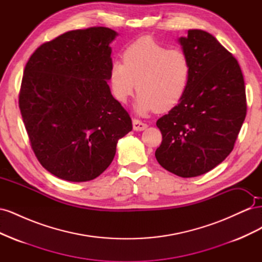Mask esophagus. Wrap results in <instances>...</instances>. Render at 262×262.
I'll return each mask as SVG.
<instances>
[{"mask_svg":"<svg viewBox=\"0 0 262 262\" xmlns=\"http://www.w3.org/2000/svg\"><path fill=\"white\" fill-rule=\"evenodd\" d=\"M147 128V124L142 122L139 119H133V129L136 131H143Z\"/></svg>","mask_w":262,"mask_h":262,"instance_id":"obj_1","label":"esophagus"}]
</instances>
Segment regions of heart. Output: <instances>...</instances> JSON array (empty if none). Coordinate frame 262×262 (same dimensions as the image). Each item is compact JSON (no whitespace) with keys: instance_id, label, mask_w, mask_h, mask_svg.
<instances>
[{"instance_id":"1","label":"heart","mask_w":262,"mask_h":262,"mask_svg":"<svg viewBox=\"0 0 262 262\" xmlns=\"http://www.w3.org/2000/svg\"><path fill=\"white\" fill-rule=\"evenodd\" d=\"M190 80V62L178 48H168L150 37L132 42L122 53V63L114 62L109 71L114 97L124 102L139 93L140 113L168 112L184 97Z\"/></svg>"}]
</instances>
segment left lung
<instances>
[{
	"instance_id": "obj_1",
	"label": "left lung",
	"mask_w": 262,
	"mask_h": 262,
	"mask_svg": "<svg viewBox=\"0 0 262 262\" xmlns=\"http://www.w3.org/2000/svg\"><path fill=\"white\" fill-rule=\"evenodd\" d=\"M179 42L190 62V80L179 104L158 119L162 144L155 156L179 177L213 169L232 152L247 114L238 62L207 31L188 30Z\"/></svg>"
}]
</instances>
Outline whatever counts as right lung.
Masks as SVG:
<instances>
[{
    "mask_svg": "<svg viewBox=\"0 0 262 262\" xmlns=\"http://www.w3.org/2000/svg\"><path fill=\"white\" fill-rule=\"evenodd\" d=\"M116 36L107 27L67 31L39 46L24 70L18 104L30 146L61 179L98 177L112 164L118 140L132 130L107 84Z\"/></svg>",
    "mask_w": 262,
    "mask_h": 262,
    "instance_id": "add662e5",
    "label": "right lung"
}]
</instances>
